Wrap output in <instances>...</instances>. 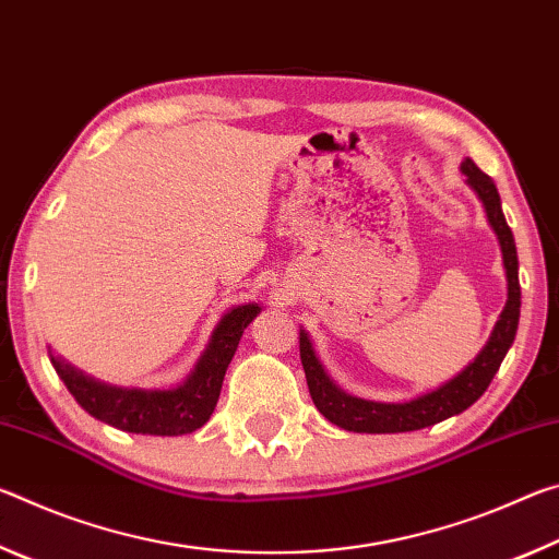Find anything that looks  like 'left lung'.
I'll return each instance as SVG.
<instances>
[{
  "mask_svg": "<svg viewBox=\"0 0 559 559\" xmlns=\"http://www.w3.org/2000/svg\"><path fill=\"white\" fill-rule=\"evenodd\" d=\"M461 173L466 177V185L473 189V194L478 197V202L484 204L486 219L496 234L500 253H503V269L508 281V300L503 313L498 316L493 333H490L488 343L473 362L463 367L453 380L439 384L437 390L424 392L406 402H372L340 390L330 380L323 362L316 355L313 340L300 328V362L302 370H306L310 396H313L318 412L328 421L337 424L340 429L355 433H402L431 427V424H439L449 419V416L466 412L488 390L490 380L496 377L500 362H503L510 345H513L520 320V281L513 231H510L506 222L503 204H500V194L493 179L486 173H480L471 157L461 163Z\"/></svg>",
  "mask_w": 559,
  "mask_h": 559,
  "instance_id": "1",
  "label": "left lung"
}]
</instances>
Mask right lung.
<instances>
[{
  "mask_svg": "<svg viewBox=\"0 0 559 559\" xmlns=\"http://www.w3.org/2000/svg\"><path fill=\"white\" fill-rule=\"evenodd\" d=\"M261 313L259 302L226 310L212 330L210 343L197 359L194 370L169 390H140L100 382L79 367L66 362L49 347V359L66 390L83 409L120 431L150 437H182L202 429L219 402L222 382L243 330Z\"/></svg>",
  "mask_w": 559,
  "mask_h": 559,
  "instance_id": "obj_1",
  "label": "right lung"
}]
</instances>
